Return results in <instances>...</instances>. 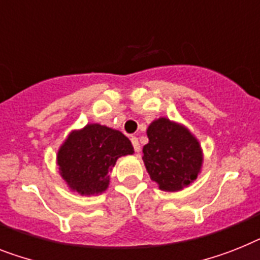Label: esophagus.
Masks as SVG:
<instances>
[{
    "label": "esophagus",
    "instance_id": "1",
    "mask_svg": "<svg viewBox=\"0 0 260 260\" xmlns=\"http://www.w3.org/2000/svg\"><path fill=\"white\" fill-rule=\"evenodd\" d=\"M132 143H133V147H134V150L138 153L139 150H141V145H139V141L137 137H132Z\"/></svg>",
    "mask_w": 260,
    "mask_h": 260
}]
</instances>
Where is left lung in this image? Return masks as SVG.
Instances as JSON below:
<instances>
[{
    "mask_svg": "<svg viewBox=\"0 0 260 260\" xmlns=\"http://www.w3.org/2000/svg\"><path fill=\"white\" fill-rule=\"evenodd\" d=\"M149 143L143 146V162L151 181L160 190L178 191L197 179L202 166V151L194 135L167 118L147 128Z\"/></svg>",
    "mask_w": 260,
    "mask_h": 260,
    "instance_id": "left-lung-1",
    "label": "left lung"
}]
</instances>
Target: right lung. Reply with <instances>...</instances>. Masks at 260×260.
I'll use <instances>...</instances> for the list:
<instances>
[{
    "mask_svg": "<svg viewBox=\"0 0 260 260\" xmlns=\"http://www.w3.org/2000/svg\"><path fill=\"white\" fill-rule=\"evenodd\" d=\"M134 153L132 142L118 130L98 123L69 135L58 151L62 178L83 195L105 191L109 173L119 156Z\"/></svg>",
    "mask_w": 260,
    "mask_h": 260,
    "instance_id": "1",
    "label": "right lung"
}]
</instances>
